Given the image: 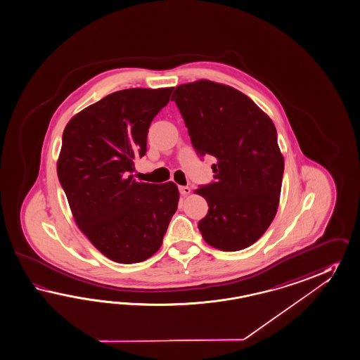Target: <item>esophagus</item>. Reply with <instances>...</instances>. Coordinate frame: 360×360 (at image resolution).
I'll use <instances>...</instances> for the list:
<instances>
[{"label": "esophagus", "instance_id": "34e87169", "mask_svg": "<svg viewBox=\"0 0 360 360\" xmlns=\"http://www.w3.org/2000/svg\"><path fill=\"white\" fill-rule=\"evenodd\" d=\"M179 191H180L181 195H188V194L191 193V188L189 186H180Z\"/></svg>", "mask_w": 360, "mask_h": 360}]
</instances>
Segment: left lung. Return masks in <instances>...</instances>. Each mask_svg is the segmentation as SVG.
Listing matches in <instances>:
<instances>
[{"instance_id": "1", "label": "left lung", "mask_w": 360, "mask_h": 360, "mask_svg": "<svg viewBox=\"0 0 360 360\" xmlns=\"http://www.w3.org/2000/svg\"><path fill=\"white\" fill-rule=\"evenodd\" d=\"M175 101L200 155H212L215 181L195 189L209 205L198 229L224 252L248 248L277 214L283 155L271 119L239 90L200 79L177 86Z\"/></svg>"}]
</instances>
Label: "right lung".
<instances>
[{
    "label": "right lung",
    "mask_w": 360,
    "mask_h": 360,
    "mask_svg": "<svg viewBox=\"0 0 360 360\" xmlns=\"http://www.w3.org/2000/svg\"><path fill=\"white\" fill-rule=\"evenodd\" d=\"M174 87L127 89L73 116L63 133L57 175L74 221L105 257L119 264L157 253L179 203L172 181L134 180L148 127Z\"/></svg>",
    "instance_id": "right-lung-1"
}]
</instances>
